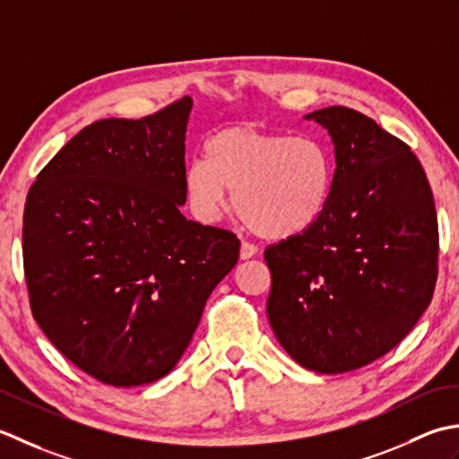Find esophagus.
I'll return each mask as SVG.
<instances>
[{
	"label": "esophagus",
	"mask_w": 459,
	"mask_h": 459,
	"mask_svg": "<svg viewBox=\"0 0 459 459\" xmlns=\"http://www.w3.org/2000/svg\"><path fill=\"white\" fill-rule=\"evenodd\" d=\"M257 247L251 246L247 241H241V247H239V257L241 259H251L254 255H257Z\"/></svg>",
	"instance_id": "1"
}]
</instances>
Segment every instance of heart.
<instances>
[{
  "instance_id": "1",
  "label": "heart",
  "mask_w": 459,
  "mask_h": 459,
  "mask_svg": "<svg viewBox=\"0 0 459 459\" xmlns=\"http://www.w3.org/2000/svg\"><path fill=\"white\" fill-rule=\"evenodd\" d=\"M205 160L184 168L188 208L216 223L233 204L261 238L283 241L311 230L331 198L326 148L311 136H289L254 125H231L205 140Z\"/></svg>"
}]
</instances>
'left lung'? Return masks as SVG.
Instances as JSON below:
<instances>
[{"mask_svg": "<svg viewBox=\"0 0 459 459\" xmlns=\"http://www.w3.org/2000/svg\"><path fill=\"white\" fill-rule=\"evenodd\" d=\"M331 136L334 174L321 220L265 249L267 319L301 367L342 374L385 357L432 301L437 218L410 148L347 107L308 112Z\"/></svg>", "mask_w": 459, "mask_h": 459, "instance_id": "left-lung-1", "label": "left lung"}]
</instances>
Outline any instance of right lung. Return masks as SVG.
<instances>
[{
  "mask_svg": "<svg viewBox=\"0 0 459 459\" xmlns=\"http://www.w3.org/2000/svg\"><path fill=\"white\" fill-rule=\"evenodd\" d=\"M192 105L184 97L140 120H97L27 194L23 267L35 321L74 367L110 386L166 377L238 264L231 231L180 213Z\"/></svg>",
  "mask_w": 459,
  "mask_h": 459,
  "instance_id": "right-lung-1",
  "label": "right lung"
}]
</instances>
